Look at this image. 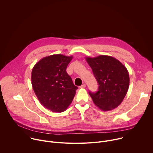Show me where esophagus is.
<instances>
[{"instance_id": "esophagus-1", "label": "esophagus", "mask_w": 153, "mask_h": 153, "mask_svg": "<svg viewBox=\"0 0 153 153\" xmlns=\"http://www.w3.org/2000/svg\"><path fill=\"white\" fill-rule=\"evenodd\" d=\"M79 87H80V88H85V87H86V85H85V84H83V85H82L81 86H80Z\"/></svg>"}]
</instances>
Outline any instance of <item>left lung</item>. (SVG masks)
Returning <instances> with one entry per match:
<instances>
[{
  "mask_svg": "<svg viewBox=\"0 0 153 153\" xmlns=\"http://www.w3.org/2000/svg\"><path fill=\"white\" fill-rule=\"evenodd\" d=\"M85 59L99 85L96 93L89 92L94 103L103 111L117 108L129 88V77L126 68L119 60L110 56Z\"/></svg>",
  "mask_w": 153,
  "mask_h": 153,
  "instance_id": "obj_1",
  "label": "left lung"
}]
</instances>
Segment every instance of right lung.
I'll list each match as a JSON object with an SVG mask.
<instances>
[{
    "label": "right lung",
    "instance_id": "obj_1",
    "mask_svg": "<svg viewBox=\"0 0 153 153\" xmlns=\"http://www.w3.org/2000/svg\"><path fill=\"white\" fill-rule=\"evenodd\" d=\"M73 57L62 54L47 56L36 63L32 70L33 90L40 103L53 112L66 110L78 89L66 71Z\"/></svg>",
    "mask_w": 153,
    "mask_h": 153
}]
</instances>
